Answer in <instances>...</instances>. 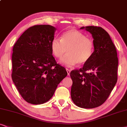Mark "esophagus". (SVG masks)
Listing matches in <instances>:
<instances>
[{
  "instance_id": "esophagus-1",
  "label": "esophagus",
  "mask_w": 127,
  "mask_h": 127,
  "mask_svg": "<svg viewBox=\"0 0 127 127\" xmlns=\"http://www.w3.org/2000/svg\"><path fill=\"white\" fill-rule=\"evenodd\" d=\"M66 71L67 72V75H70V70H69L68 68H66Z\"/></svg>"
}]
</instances>
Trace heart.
Masks as SVG:
<instances>
[{"label": "heart", "instance_id": "obj_1", "mask_svg": "<svg viewBox=\"0 0 127 127\" xmlns=\"http://www.w3.org/2000/svg\"><path fill=\"white\" fill-rule=\"evenodd\" d=\"M51 49L56 58L60 59L68 54L60 62L67 67L79 63L84 64L91 59L94 52V43L91 39L78 30L72 29L63 33L62 40L54 38L51 43Z\"/></svg>", "mask_w": 127, "mask_h": 127}]
</instances>
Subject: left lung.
Segmentation results:
<instances>
[{"mask_svg": "<svg viewBox=\"0 0 127 127\" xmlns=\"http://www.w3.org/2000/svg\"><path fill=\"white\" fill-rule=\"evenodd\" d=\"M92 34L94 51L83 68L71 71V97L77 106L93 108L106 101L117 81L118 60L110 35L101 27L86 26Z\"/></svg>", "mask_w": 127, "mask_h": 127, "instance_id": "obj_1", "label": "left lung"}]
</instances>
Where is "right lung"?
Masks as SVG:
<instances>
[{"label": "right lung", "mask_w": 127, "mask_h": 127, "mask_svg": "<svg viewBox=\"0 0 127 127\" xmlns=\"http://www.w3.org/2000/svg\"><path fill=\"white\" fill-rule=\"evenodd\" d=\"M56 30L50 25L33 26L21 35L13 48L12 80L30 104L48 101L67 75L52 55L51 43Z\"/></svg>", "instance_id": "right-lung-1"}]
</instances>
